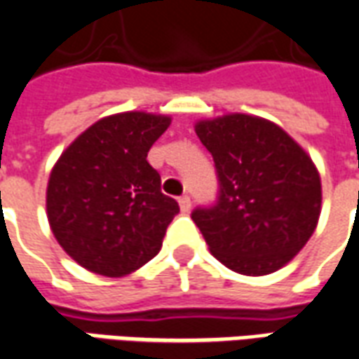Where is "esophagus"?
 Masks as SVG:
<instances>
[{
    "label": "esophagus",
    "mask_w": 359,
    "mask_h": 359,
    "mask_svg": "<svg viewBox=\"0 0 359 359\" xmlns=\"http://www.w3.org/2000/svg\"><path fill=\"white\" fill-rule=\"evenodd\" d=\"M179 205H180V211H182V213H188V211H190V205H192V202H190V198H188V196H180Z\"/></svg>",
    "instance_id": "obj_1"
}]
</instances>
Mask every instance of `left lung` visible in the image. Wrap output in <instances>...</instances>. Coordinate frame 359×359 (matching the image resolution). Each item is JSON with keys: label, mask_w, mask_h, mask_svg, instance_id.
I'll list each match as a JSON object with an SVG mask.
<instances>
[{"label": "left lung", "mask_w": 359, "mask_h": 359, "mask_svg": "<svg viewBox=\"0 0 359 359\" xmlns=\"http://www.w3.org/2000/svg\"><path fill=\"white\" fill-rule=\"evenodd\" d=\"M194 128L219 177L217 203L192 211L210 252L248 277L285 267L319 221L316 163L280 126L256 115L229 113Z\"/></svg>", "instance_id": "8db88e82"}]
</instances>
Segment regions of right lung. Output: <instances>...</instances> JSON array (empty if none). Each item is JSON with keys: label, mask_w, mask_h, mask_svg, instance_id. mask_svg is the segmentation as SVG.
I'll return each instance as SVG.
<instances>
[{"label": "right lung", "mask_w": 359, "mask_h": 359, "mask_svg": "<svg viewBox=\"0 0 359 359\" xmlns=\"http://www.w3.org/2000/svg\"><path fill=\"white\" fill-rule=\"evenodd\" d=\"M171 117L125 111L100 118L51 169L46 210L51 233L74 262L103 277H125L161 250L179 203L161 192L148 163Z\"/></svg>", "instance_id": "obj_1"}]
</instances>
